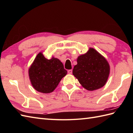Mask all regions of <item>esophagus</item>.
Returning <instances> with one entry per match:
<instances>
[{
	"instance_id": "1",
	"label": "esophagus",
	"mask_w": 133,
	"mask_h": 133,
	"mask_svg": "<svg viewBox=\"0 0 133 133\" xmlns=\"http://www.w3.org/2000/svg\"><path fill=\"white\" fill-rule=\"evenodd\" d=\"M68 73L69 74H71L72 73V70H68Z\"/></svg>"
}]
</instances>
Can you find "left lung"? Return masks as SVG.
Instances as JSON below:
<instances>
[{"mask_svg":"<svg viewBox=\"0 0 133 133\" xmlns=\"http://www.w3.org/2000/svg\"><path fill=\"white\" fill-rule=\"evenodd\" d=\"M110 66L106 59L95 49L90 48L77 59L72 74L84 89L89 91L101 88L108 79Z\"/></svg>","mask_w":133,"mask_h":133,"instance_id":"1","label":"left lung"}]
</instances>
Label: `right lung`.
I'll return each mask as SVG.
<instances>
[{
	"label": "right lung",
	"mask_w": 133,
	"mask_h": 133,
	"mask_svg": "<svg viewBox=\"0 0 133 133\" xmlns=\"http://www.w3.org/2000/svg\"><path fill=\"white\" fill-rule=\"evenodd\" d=\"M67 73L58 59L53 57L47 59L41 52L36 56L29 70L33 87L42 93L52 92Z\"/></svg>",
	"instance_id": "right-lung-1"
}]
</instances>
